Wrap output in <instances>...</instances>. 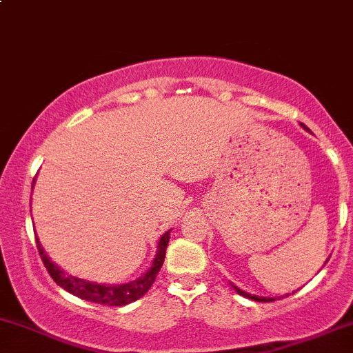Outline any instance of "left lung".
<instances>
[{"mask_svg":"<svg viewBox=\"0 0 353 353\" xmlns=\"http://www.w3.org/2000/svg\"><path fill=\"white\" fill-rule=\"evenodd\" d=\"M303 128H305L306 130V126L305 124H301ZM234 290L237 291L239 294H241V296H245V298H251V299H254V301H274V298H266V296H256V294H249V293H245V291H242V290H239L237 286H232Z\"/></svg>","mask_w":353,"mask_h":353,"instance_id":"8db88e82","label":"left lung"}]
</instances>
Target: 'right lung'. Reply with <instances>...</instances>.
I'll return each mask as SVG.
<instances>
[{
    "label": "right lung",
    "instance_id": "add662e5",
    "mask_svg": "<svg viewBox=\"0 0 353 353\" xmlns=\"http://www.w3.org/2000/svg\"><path fill=\"white\" fill-rule=\"evenodd\" d=\"M35 183V180H33ZM170 241V230L165 232L158 242V251L157 256H154L153 264L148 269L146 274H143L141 278H138L136 281L126 283V284H97L92 281H85V279L75 278V276L67 274L63 269H60L57 264L50 261V257L47 256L43 251V248L40 245V241L37 239V249H39V254L43 261L45 268H47L48 274L52 276V279L59 284L60 288H63L65 291L74 294V296H79L85 301L97 303V305H108V306H124L128 303L136 301L143 296V294L148 293V290L151 288V284L157 279V274L160 272V269L165 263V252L166 245H168Z\"/></svg>",
    "mask_w": 353,
    "mask_h": 353
}]
</instances>
